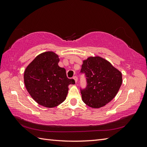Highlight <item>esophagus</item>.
Returning a JSON list of instances; mask_svg holds the SVG:
<instances>
[{
  "instance_id": "34e87169",
  "label": "esophagus",
  "mask_w": 147,
  "mask_h": 147,
  "mask_svg": "<svg viewBox=\"0 0 147 147\" xmlns=\"http://www.w3.org/2000/svg\"><path fill=\"white\" fill-rule=\"evenodd\" d=\"M73 79H74V80L75 81V82L76 83H77V82H78V78H77V77L76 76H74L73 77Z\"/></svg>"
}]
</instances>
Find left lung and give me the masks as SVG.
Masks as SVG:
<instances>
[{
    "instance_id": "left-lung-1",
    "label": "left lung",
    "mask_w": 147,
    "mask_h": 147,
    "mask_svg": "<svg viewBox=\"0 0 147 147\" xmlns=\"http://www.w3.org/2000/svg\"><path fill=\"white\" fill-rule=\"evenodd\" d=\"M81 71L85 74L88 84L81 93L82 100L93 109L110 102L123 83L121 72L100 56H90L83 60Z\"/></svg>"
}]
</instances>
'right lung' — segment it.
Masks as SVG:
<instances>
[{"label":"right lung","mask_w":147,"mask_h":147,"mask_svg":"<svg viewBox=\"0 0 147 147\" xmlns=\"http://www.w3.org/2000/svg\"><path fill=\"white\" fill-rule=\"evenodd\" d=\"M59 56L52 51L41 53L28 65L24 72V83L28 92L37 104L47 108L63 102L68 86L73 79L67 78L65 69L59 66Z\"/></svg>","instance_id":"right-lung-1"}]
</instances>
